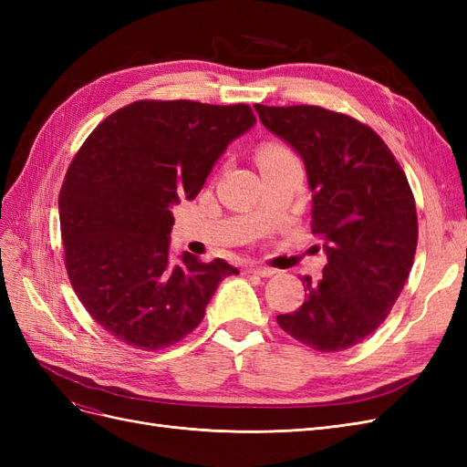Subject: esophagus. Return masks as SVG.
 Returning <instances> with one entry per match:
<instances>
[{"instance_id":"obj_1","label":"esophagus","mask_w":467,"mask_h":467,"mask_svg":"<svg viewBox=\"0 0 467 467\" xmlns=\"http://www.w3.org/2000/svg\"><path fill=\"white\" fill-rule=\"evenodd\" d=\"M249 271H251V273H255V275H259V276H265V278L273 276V275L276 273L275 268H271V266H261V265H251V266H249Z\"/></svg>"}]
</instances>
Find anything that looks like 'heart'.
Returning <instances> with one entry per match:
<instances>
[{
    "label": "heart",
    "instance_id": "heart-1",
    "mask_svg": "<svg viewBox=\"0 0 467 467\" xmlns=\"http://www.w3.org/2000/svg\"><path fill=\"white\" fill-rule=\"evenodd\" d=\"M286 158H292L290 150L285 148L282 144H276V142H266L257 151L259 165H266V163L280 161V160H286Z\"/></svg>",
    "mask_w": 467,
    "mask_h": 467
}]
</instances>
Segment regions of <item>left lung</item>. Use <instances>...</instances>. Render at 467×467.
Segmentation results:
<instances>
[{
  "label": "left lung",
  "mask_w": 467,
  "mask_h": 467,
  "mask_svg": "<svg viewBox=\"0 0 467 467\" xmlns=\"http://www.w3.org/2000/svg\"><path fill=\"white\" fill-rule=\"evenodd\" d=\"M253 107L302 158L312 232L327 255L317 285L304 276V304L276 321L309 348L347 350L388 317L411 273L419 235L411 187L370 126L312 105Z\"/></svg>",
  "instance_id": "left-lung-1"
}]
</instances>
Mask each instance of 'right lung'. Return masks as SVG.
Masks as SVG:
<instances>
[{
	"mask_svg": "<svg viewBox=\"0 0 467 467\" xmlns=\"http://www.w3.org/2000/svg\"><path fill=\"white\" fill-rule=\"evenodd\" d=\"M255 124L247 105L136 101L83 142L60 189L66 271L89 316L142 350L179 343L199 327L223 259H169L173 206L201 192L212 167Z\"/></svg>",
	"mask_w": 467,
	"mask_h": 467,
	"instance_id": "add662e5",
	"label": "right lung"
}]
</instances>
